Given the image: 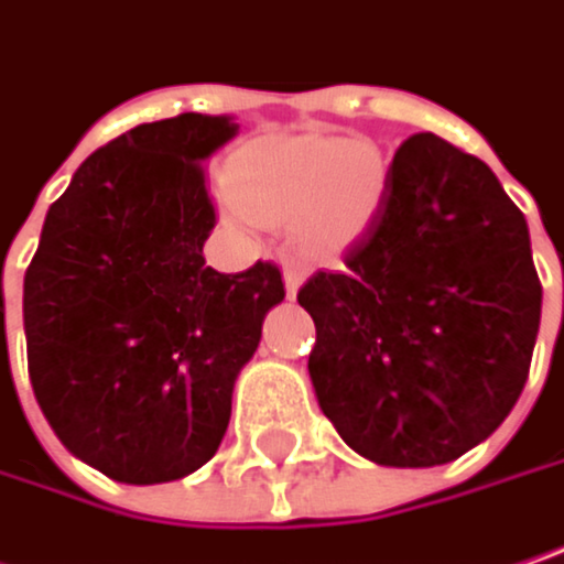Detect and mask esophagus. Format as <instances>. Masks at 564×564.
<instances>
[{"label":"esophagus","instance_id":"esophagus-1","mask_svg":"<svg viewBox=\"0 0 564 564\" xmlns=\"http://www.w3.org/2000/svg\"><path fill=\"white\" fill-rule=\"evenodd\" d=\"M303 268H296V264H286L283 268V286H286V296H296V290H300V283H303Z\"/></svg>","mask_w":564,"mask_h":564}]
</instances>
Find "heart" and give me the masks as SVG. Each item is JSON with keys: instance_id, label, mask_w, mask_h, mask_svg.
<instances>
[{"instance_id": "1", "label": "heart", "mask_w": 564, "mask_h": 564, "mask_svg": "<svg viewBox=\"0 0 564 564\" xmlns=\"http://www.w3.org/2000/svg\"><path fill=\"white\" fill-rule=\"evenodd\" d=\"M223 207L242 226L296 214L315 249L354 242L382 210L389 162L380 147L348 137H268L232 159Z\"/></svg>"}]
</instances>
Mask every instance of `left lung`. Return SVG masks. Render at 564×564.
Here are the masks:
<instances>
[{
    "label": "left lung",
    "mask_w": 564,
    "mask_h": 564,
    "mask_svg": "<svg viewBox=\"0 0 564 564\" xmlns=\"http://www.w3.org/2000/svg\"><path fill=\"white\" fill-rule=\"evenodd\" d=\"M296 300L315 322V399L341 441L380 466L424 469L463 456L511 414L543 283L527 219L495 172L414 133L345 264L313 274Z\"/></svg>",
    "instance_id": "1"
}]
</instances>
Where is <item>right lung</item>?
<instances>
[{
  "mask_svg": "<svg viewBox=\"0 0 564 564\" xmlns=\"http://www.w3.org/2000/svg\"><path fill=\"white\" fill-rule=\"evenodd\" d=\"M232 117L140 123L51 204L24 274L28 373L63 447L108 479L175 481L219 447L232 386L283 300L281 268H207L204 159Z\"/></svg>",
  "mask_w": 564,
  "mask_h": 564,
  "instance_id": "add662e5",
  "label": "right lung"
}]
</instances>
